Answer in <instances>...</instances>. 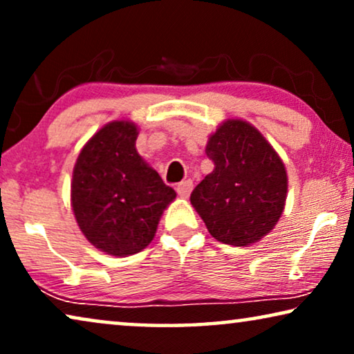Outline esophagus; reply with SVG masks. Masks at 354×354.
<instances>
[{
	"label": "esophagus",
	"instance_id": "1",
	"mask_svg": "<svg viewBox=\"0 0 354 354\" xmlns=\"http://www.w3.org/2000/svg\"><path fill=\"white\" fill-rule=\"evenodd\" d=\"M193 190V182L192 180H183L176 187V192L180 198H188Z\"/></svg>",
	"mask_w": 354,
	"mask_h": 354
}]
</instances>
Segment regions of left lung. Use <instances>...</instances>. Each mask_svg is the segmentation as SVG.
<instances>
[{
  "label": "left lung",
  "mask_w": 354,
  "mask_h": 354,
  "mask_svg": "<svg viewBox=\"0 0 354 354\" xmlns=\"http://www.w3.org/2000/svg\"><path fill=\"white\" fill-rule=\"evenodd\" d=\"M214 171L192 192L190 201L216 240L246 246L277 224L287 200V171L258 129L241 119L222 122L206 145Z\"/></svg>",
  "instance_id": "left-lung-1"
}]
</instances>
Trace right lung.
I'll return each mask as SVG.
<instances>
[{
	"label": "right lung",
	"mask_w": 354,
	"mask_h": 354,
	"mask_svg": "<svg viewBox=\"0 0 354 354\" xmlns=\"http://www.w3.org/2000/svg\"><path fill=\"white\" fill-rule=\"evenodd\" d=\"M137 137L138 127L130 120L106 124L82 148L72 174L77 224L91 245L111 256L147 248L177 196L140 156Z\"/></svg>",
	"instance_id": "right-lung-1"
}]
</instances>
